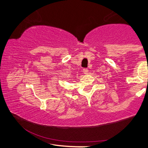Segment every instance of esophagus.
<instances>
[{"label":"esophagus","mask_w":148,"mask_h":148,"mask_svg":"<svg viewBox=\"0 0 148 148\" xmlns=\"http://www.w3.org/2000/svg\"><path fill=\"white\" fill-rule=\"evenodd\" d=\"M88 69H83V72H84V73L85 74H88Z\"/></svg>","instance_id":"esophagus-1"}]
</instances>
